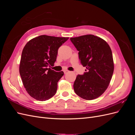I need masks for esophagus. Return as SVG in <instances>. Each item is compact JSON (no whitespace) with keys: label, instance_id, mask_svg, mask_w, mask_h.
<instances>
[{"label":"esophagus","instance_id":"34e87169","mask_svg":"<svg viewBox=\"0 0 135 135\" xmlns=\"http://www.w3.org/2000/svg\"><path fill=\"white\" fill-rule=\"evenodd\" d=\"M69 72H70V71H68V70H65V71H64V74H68V73H69Z\"/></svg>","mask_w":135,"mask_h":135}]
</instances>
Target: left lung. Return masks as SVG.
I'll return each mask as SVG.
<instances>
[{
    "mask_svg": "<svg viewBox=\"0 0 135 135\" xmlns=\"http://www.w3.org/2000/svg\"><path fill=\"white\" fill-rule=\"evenodd\" d=\"M79 51V58L86 67L83 75H78L74 90L78 96L87 100L97 99L109 86L114 71L112 52L107 42L93 35L71 38Z\"/></svg>",
    "mask_w": 135,
    "mask_h": 135,
    "instance_id": "8db88e82",
    "label": "left lung"
}]
</instances>
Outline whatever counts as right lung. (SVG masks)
I'll list each match as a JSON object with an SVG mask.
<instances>
[{"mask_svg": "<svg viewBox=\"0 0 135 135\" xmlns=\"http://www.w3.org/2000/svg\"><path fill=\"white\" fill-rule=\"evenodd\" d=\"M68 39L43 35L31 39L24 47L20 74L26 91L34 99L46 101L56 94L58 81L64 73L48 66L54 65L58 49Z\"/></svg>", "mask_w": 135, "mask_h": 135, "instance_id": "right-lung-1", "label": "right lung"}]
</instances>
